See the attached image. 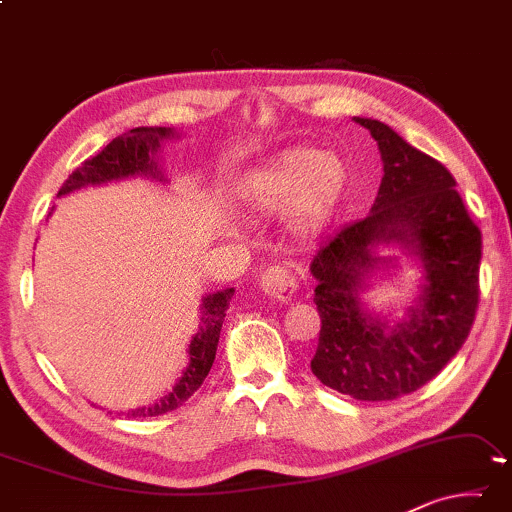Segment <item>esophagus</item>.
Listing matches in <instances>:
<instances>
[{
  "label": "esophagus",
  "mask_w": 512,
  "mask_h": 512,
  "mask_svg": "<svg viewBox=\"0 0 512 512\" xmlns=\"http://www.w3.org/2000/svg\"><path fill=\"white\" fill-rule=\"evenodd\" d=\"M259 287L266 296H271L275 300H289L291 296L296 294V275L289 266H269L259 278Z\"/></svg>",
  "instance_id": "34e87169"
}]
</instances>
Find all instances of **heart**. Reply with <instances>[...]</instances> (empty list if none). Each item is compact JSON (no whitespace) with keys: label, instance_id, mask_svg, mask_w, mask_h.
<instances>
[{"label":"heart","instance_id":"obj_1","mask_svg":"<svg viewBox=\"0 0 512 512\" xmlns=\"http://www.w3.org/2000/svg\"><path fill=\"white\" fill-rule=\"evenodd\" d=\"M346 166L335 154L298 148L257 173L243 189V198L257 212H291L298 225L321 227L330 221L342 200Z\"/></svg>","mask_w":512,"mask_h":512}]
</instances>
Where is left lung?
Segmentation results:
<instances>
[{
	"label": "left lung",
	"mask_w": 512,
	"mask_h": 512,
	"mask_svg": "<svg viewBox=\"0 0 512 512\" xmlns=\"http://www.w3.org/2000/svg\"><path fill=\"white\" fill-rule=\"evenodd\" d=\"M353 120L376 139L385 175L369 216L323 241L310 264L321 316L312 373L358 401H392L433 380L465 344L478 307L481 230L440 161L380 120ZM389 242L425 269L420 298L396 324L359 296L391 261L375 255Z\"/></svg>",
	"instance_id": "obj_1"
}]
</instances>
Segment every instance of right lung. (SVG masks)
Listing matches in <instances>:
<instances>
[{
    "label": "right lung",
    "mask_w": 512,
    "mask_h": 512,
    "mask_svg": "<svg viewBox=\"0 0 512 512\" xmlns=\"http://www.w3.org/2000/svg\"><path fill=\"white\" fill-rule=\"evenodd\" d=\"M175 129L170 127H136L127 134L116 136L107 148L97 152L95 157L86 159L72 175L63 182L59 196H68L72 191L84 189V186H100L107 182L127 180V177H148L154 182H168L164 170L159 166L161 143L173 139ZM234 289L214 291V294L202 296L200 303V330L193 335L189 344V367L182 371L180 380L170 389L166 396H161L157 403L143 405V408L127 410L125 417H159L170 410H177L189 399L207 378L216 358L218 337L225 321V312L230 307Z\"/></svg>",
    "instance_id": "right-lung-1"
}]
</instances>
